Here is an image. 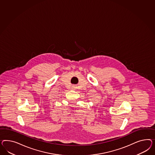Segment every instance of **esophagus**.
I'll use <instances>...</instances> for the list:
<instances>
[{
    "instance_id": "34e87169",
    "label": "esophagus",
    "mask_w": 155,
    "mask_h": 155,
    "mask_svg": "<svg viewBox=\"0 0 155 155\" xmlns=\"http://www.w3.org/2000/svg\"><path fill=\"white\" fill-rule=\"evenodd\" d=\"M73 89H75V86H73Z\"/></svg>"
}]
</instances>
